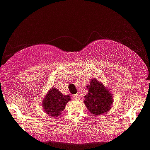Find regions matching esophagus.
<instances>
[{"mask_svg":"<svg viewBox=\"0 0 150 150\" xmlns=\"http://www.w3.org/2000/svg\"><path fill=\"white\" fill-rule=\"evenodd\" d=\"M74 99H75V100H79V99L81 98V96L80 94H79V93H77V94H75L73 96Z\"/></svg>","mask_w":150,"mask_h":150,"instance_id":"34e87169","label":"esophagus"}]
</instances>
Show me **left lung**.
I'll list each match as a JSON object with an SVG mask.
<instances>
[{
    "label": "left lung",
    "mask_w": 150,
    "mask_h": 150,
    "mask_svg": "<svg viewBox=\"0 0 150 150\" xmlns=\"http://www.w3.org/2000/svg\"><path fill=\"white\" fill-rule=\"evenodd\" d=\"M88 93L84 96V103L88 111L95 115L107 112L111 109L113 96L108 88L97 79H91L87 84Z\"/></svg>",
    "instance_id": "1"
}]
</instances>
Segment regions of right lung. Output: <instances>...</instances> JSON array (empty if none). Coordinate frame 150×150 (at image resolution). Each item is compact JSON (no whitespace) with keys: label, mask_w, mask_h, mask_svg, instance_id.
Returning <instances> with one entry per match:
<instances>
[{"label":"right lung","mask_w":150,"mask_h":150,"mask_svg":"<svg viewBox=\"0 0 150 150\" xmlns=\"http://www.w3.org/2000/svg\"><path fill=\"white\" fill-rule=\"evenodd\" d=\"M70 100L69 95H63L57 88H51L43 99L42 106L44 112L48 115L58 116Z\"/></svg>","instance_id":"obj_1"}]
</instances>
